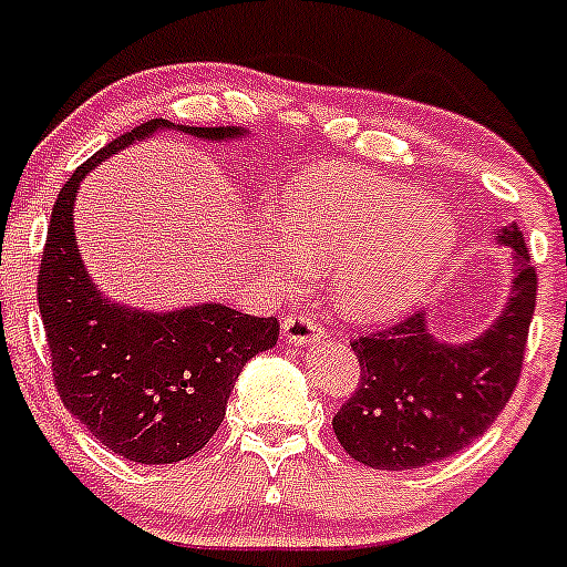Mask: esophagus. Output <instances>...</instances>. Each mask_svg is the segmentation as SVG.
Here are the masks:
<instances>
[{"mask_svg": "<svg viewBox=\"0 0 567 567\" xmlns=\"http://www.w3.org/2000/svg\"><path fill=\"white\" fill-rule=\"evenodd\" d=\"M282 334L293 346H310L312 340H320L326 334L323 323L310 312H288L282 320Z\"/></svg>", "mask_w": 567, "mask_h": 567, "instance_id": "esophagus-1", "label": "esophagus"}]
</instances>
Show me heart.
<instances>
[{
	"instance_id": "1",
	"label": "heart",
	"mask_w": 567,
	"mask_h": 567,
	"mask_svg": "<svg viewBox=\"0 0 567 567\" xmlns=\"http://www.w3.org/2000/svg\"><path fill=\"white\" fill-rule=\"evenodd\" d=\"M455 244L439 203L386 177L326 164L282 194V227L251 230L249 255L279 293L310 271H334L337 307L353 320H386L422 299Z\"/></svg>"
}]
</instances>
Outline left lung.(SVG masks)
I'll use <instances>...</instances> for the list:
<instances>
[{
	"label": "left lung",
	"mask_w": 567,
	"mask_h": 567,
	"mask_svg": "<svg viewBox=\"0 0 567 567\" xmlns=\"http://www.w3.org/2000/svg\"><path fill=\"white\" fill-rule=\"evenodd\" d=\"M496 238L513 249L516 279L502 316L477 340H436L425 312H414L351 342L362 381L331 425L353 461L386 472L444 461L483 436L507 405L527 351L537 274L516 225Z\"/></svg>",
	"instance_id": "left-lung-1"
}]
</instances>
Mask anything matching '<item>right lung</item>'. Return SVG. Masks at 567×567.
<instances>
[{
	"label": "right lung",
	"instance_id": "add662e5",
	"mask_svg": "<svg viewBox=\"0 0 567 567\" xmlns=\"http://www.w3.org/2000/svg\"><path fill=\"white\" fill-rule=\"evenodd\" d=\"M162 128L175 125H136L68 177L51 208L38 271V307L60 400L106 450L134 463H175L199 453L219 431L244 364L279 337L277 318L244 316L225 305L175 312L112 305L90 279L73 233L79 183L112 153ZM177 131L210 142L247 134L225 125Z\"/></svg>",
	"mask_w": 567,
	"mask_h": 567
}]
</instances>
